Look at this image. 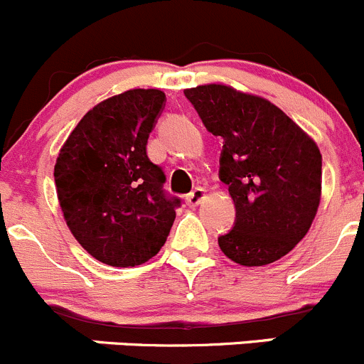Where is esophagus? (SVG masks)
<instances>
[{
	"mask_svg": "<svg viewBox=\"0 0 364 364\" xmlns=\"http://www.w3.org/2000/svg\"><path fill=\"white\" fill-rule=\"evenodd\" d=\"M205 196H207V191H205L203 187H196V189L191 191L186 196V203L189 205V207H198V205L205 200Z\"/></svg>",
	"mask_w": 364,
	"mask_h": 364,
	"instance_id": "1",
	"label": "esophagus"
}]
</instances>
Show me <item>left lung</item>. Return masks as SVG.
<instances>
[{"instance_id": "8db88e82", "label": "left lung", "mask_w": 364, "mask_h": 364, "mask_svg": "<svg viewBox=\"0 0 364 364\" xmlns=\"http://www.w3.org/2000/svg\"><path fill=\"white\" fill-rule=\"evenodd\" d=\"M205 127L223 138L219 178L235 203V226L218 239L246 267L285 257L308 233L322 196V156L271 100L223 82L183 90Z\"/></svg>"}]
</instances>
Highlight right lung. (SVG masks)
I'll return each instance as SVG.
<instances>
[{"mask_svg": "<svg viewBox=\"0 0 364 364\" xmlns=\"http://www.w3.org/2000/svg\"><path fill=\"white\" fill-rule=\"evenodd\" d=\"M166 95L134 88L93 106L60 149L56 194L65 223L95 260L134 267L159 253L181 201L166 198L146 141Z\"/></svg>", "mask_w": 364, "mask_h": 364, "instance_id": "obj_1", "label": "right lung"}]
</instances>
